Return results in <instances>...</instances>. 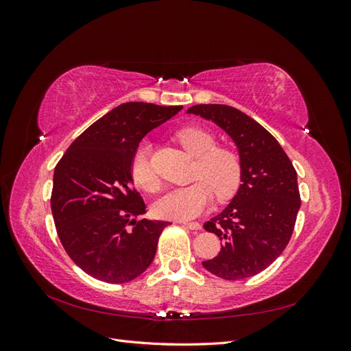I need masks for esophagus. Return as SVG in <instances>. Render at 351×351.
<instances>
[{"label": "esophagus", "mask_w": 351, "mask_h": 351, "mask_svg": "<svg viewBox=\"0 0 351 351\" xmlns=\"http://www.w3.org/2000/svg\"><path fill=\"white\" fill-rule=\"evenodd\" d=\"M180 224H183L184 227H187V228H190V230H195V231H197V230H200V228H202L199 222H186V221H180Z\"/></svg>", "instance_id": "obj_1"}]
</instances>
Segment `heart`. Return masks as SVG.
I'll return each mask as SVG.
<instances>
[{"label": "heart", "mask_w": 351, "mask_h": 351, "mask_svg": "<svg viewBox=\"0 0 351 351\" xmlns=\"http://www.w3.org/2000/svg\"><path fill=\"white\" fill-rule=\"evenodd\" d=\"M176 139L190 156L196 158L193 177L202 182L169 190L155 202L154 209L161 218L187 221L209 208L212 190L218 199H228L237 192L241 182V164L234 151L226 146H215V136L202 127H184L177 132ZM130 174L133 182L147 192L158 189V180L149 164V146L146 143L134 151Z\"/></svg>", "instance_id": "b5f03b06"}]
</instances>
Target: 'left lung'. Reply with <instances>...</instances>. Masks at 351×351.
I'll return each instance as SVG.
<instances>
[{
  "instance_id": "left-lung-1",
  "label": "left lung",
  "mask_w": 351,
  "mask_h": 351,
  "mask_svg": "<svg viewBox=\"0 0 351 351\" xmlns=\"http://www.w3.org/2000/svg\"><path fill=\"white\" fill-rule=\"evenodd\" d=\"M187 112L221 127L236 143L241 164L237 195L204 224L222 241L221 252L202 265L230 281L253 277L267 269L291 239L302 204L297 173L277 139L237 108L200 104Z\"/></svg>"
}]
</instances>
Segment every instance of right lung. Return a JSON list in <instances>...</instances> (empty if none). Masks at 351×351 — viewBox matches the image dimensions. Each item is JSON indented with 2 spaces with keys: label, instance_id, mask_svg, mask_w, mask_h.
Returning a JSON list of instances; mask_svg holds the SVG:
<instances>
[{
  "label": "right lung",
  "instance_id": "obj_1",
  "mask_svg": "<svg viewBox=\"0 0 351 351\" xmlns=\"http://www.w3.org/2000/svg\"><path fill=\"white\" fill-rule=\"evenodd\" d=\"M183 107L125 102L89 125L54 171L51 210L62 247L90 277L129 282L152 263L167 221H137L146 206L130 162L143 137Z\"/></svg>",
  "mask_w": 351,
  "mask_h": 351
}]
</instances>
